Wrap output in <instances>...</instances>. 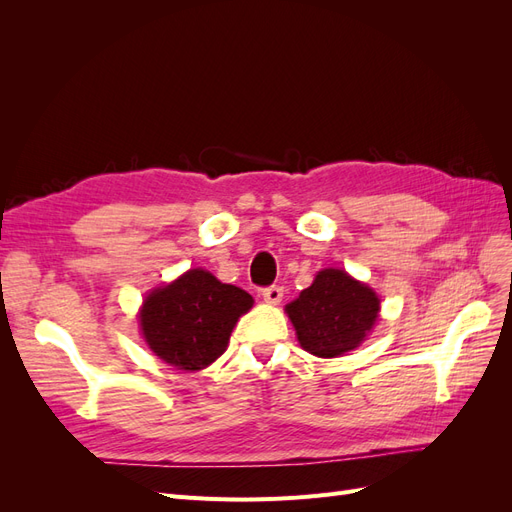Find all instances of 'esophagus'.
<instances>
[{"label":"esophagus","mask_w":512,"mask_h":512,"mask_svg":"<svg viewBox=\"0 0 512 512\" xmlns=\"http://www.w3.org/2000/svg\"><path fill=\"white\" fill-rule=\"evenodd\" d=\"M262 299H265V301L271 303V305L282 303V299H284V288H280V286H269V288L262 290Z\"/></svg>","instance_id":"esophagus-1"}]
</instances>
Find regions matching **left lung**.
<instances>
[{
    "label": "left lung",
    "instance_id": "8db88e82",
    "mask_svg": "<svg viewBox=\"0 0 512 512\" xmlns=\"http://www.w3.org/2000/svg\"><path fill=\"white\" fill-rule=\"evenodd\" d=\"M380 312L369 286L342 269L318 271L314 284L286 305L299 344L320 359H333L359 346Z\"/></svg>",
    "mask_w": 512,
    "mask_h": 512
}]
</instances>
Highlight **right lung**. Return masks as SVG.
Returning <instances> with one entry per match:
<instances>
[{"label": "right lung", "instance_id": "obj_1", "mask_svg": "<svg viewBox=\"0 0 512 512\" xmlns=\"http://www.w3.org/2000/svg\"><path fill=\"white\" fill-rule=\"evenodd\" d=\"M252 305V294L205 269H190L149 292L138 318L156 356L181 371H198L224 354L237 320Z\"/></svg>", "mask_w": 512, "mask_h": 512}]
</instances>
